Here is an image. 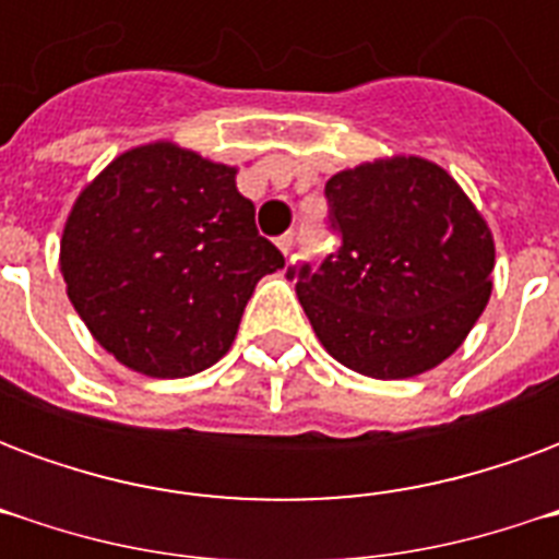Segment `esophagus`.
I'll use <instances>...</instances> for the list:
<instances>
[{
  "mask_svg": "<svg viewBox=\"0 0 559 559\" xmlns=\"http://www.w3.org/2000/svg\"><path fill=\"white\" fill-rule=\"evenodd\" d=\"M293 242H296V236L293 233H284V236H278V248H281V254L287 257L293 251Z\"/></svg>",
  "mask_w": 559,
  "mask_h": 559,
  "instance_id": "esophagus-1",
  "label": "esophagus"
}]
</instances>
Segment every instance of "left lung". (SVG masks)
I'll return each instance as SVG.
<instances>
[{"instance_id": "left-lung-1", "label": "left lung", "mask_w": 559, "mask_h": 559, "mask_svg": "<svg viewBox=\"0 0 559 559\" xmlns=\"http://www.w3.org/2000/svg\"><path fill=\"white\" fill-rule=\"evenodd\" d=\"M326 200L338 251L287 269L320 344L374 380L431 371L491 296L485 218L443 167L413 155L335 173Z\"/></svg>"}]
</instances>
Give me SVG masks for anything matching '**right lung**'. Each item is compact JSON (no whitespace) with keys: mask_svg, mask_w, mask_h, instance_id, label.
<instances>
[{"mask_svg":"<svg viewBox=\"0 0 559 559\" xmlns=\"http://www.w3.org/2000/svg\"><path fill=\"white\" fill-rule=\"evenodd\" d=\"M59 266L104 350L140 374L188 377L230 350L257 281L284 254L257 233L236 167L148 143L83 188Z\"/></svg>","mask_w":559,"mask_h":559,"instance_id":"1","label":"right lung"}]
</instances>
